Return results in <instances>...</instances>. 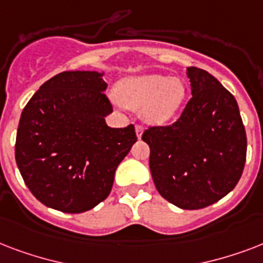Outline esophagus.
<instances>
[{"instance_id": "34e87169", "label": "esophagus", "mask_w": 263, "mask_h": 263, "mask_svg": "<svg viewBox=\"0 0 263 263\" xmlns=\"http://www.w3.org/2000/svg\"><path fill=\"white\" fill-rule=\"evenodd\" d=\"M135 131H136V136H138V139H140V138H142V135H143V127H142V125H136Z\"/></svg>"}]
</instances>
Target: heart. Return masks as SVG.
<instances>
[{
    "mask_svg": "<svg viewBox=\"0 0 263 263\" xmlns=\"http://www.w3.org/2000/svg\"><path fill=\"white\" fill-rule=\"evenodd\" d=\"M119 99L150 124L168 123L183 105L187 86L179 78L162 73H146L124 79L117 88Z\"/></svg>",
    "mask_w": 263,
    "mask_h": 263,
    "instance_id": "heart-1",
    "label": "heart"
}]
</instances>
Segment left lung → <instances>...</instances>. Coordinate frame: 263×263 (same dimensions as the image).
Listing matches in <instances>:
<instances>
[{"label":"left lung","instance_id":"obj_1","mask_svg":"<svg viewBox=\"0 0 263 263\" xmlns=\"http://www.w3.org/2000/svg\"><path fill=\"white\" fill-rule=\"evenodd\" d=\"M192 98L168 127H150L142 140L150 147L157 191L175 206L198 210L232 191L246 164L247 138L235 97L209 72L187 68Z\"/></svg>","mask_w":263,"mask_h":263}]
</instances>
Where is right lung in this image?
Wrapping results in <instances>:
<instances>
[{"mask_svg": "<svg viewBox=\"0 0 263 263\" xmlns=\"http://www.w3.org/2000/svg\"><path fill=\"white\" fill-rule=\"evenodd\" d=\"M103 72L65 71L23 109L14 157L24 183L45 206L83 213L110 194L115 172L138 138L135 127H107L113 111Z\"/></svg>", "mask_w": 263, "mask_h": 263, "instance_id": "add662e5", "label": "right lung"}]
</instances>
